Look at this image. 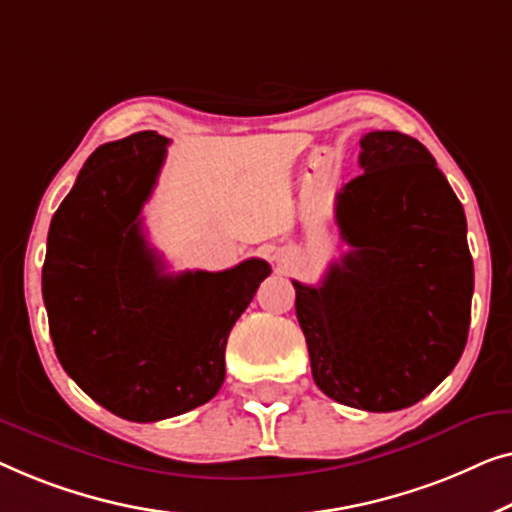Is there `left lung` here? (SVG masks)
Listing matches in <instances>:
<instances>
[{"mask_svg":"<svg viewBox=\"0 0 512 512\" xmlns=\"http://www.w3.org/2000/svg\"><path fill=\"white\" fill-rule=\"evenodd\" d=\"M364 174L336 194L352 250L320 285L292 280L315 385L345 406L390 413L434 390L462 357L473 259L466 215L427 148L401 132L359 141Z\"/></svg>","mask_w":512,"mask_h":512,"instance_id":"1","label":"left lung"}]
</instances>
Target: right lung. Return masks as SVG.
Instances as JSON below:
<instances>
[{"mask_svg":"<svg viewBox=\"0 0 512 512\" xmlns=\"http://www.w3.org/2000/svg\"><path fill=\"white\" fill-rule=\"evenodd\" d=\"M167 146V136L136 132L88 157L50 220L41 273L62 369L132 422L167 420L218 394L229 331L271 273L257 257L227 271L162 273L141 208Z\"/></svg>","mask_w":512,"mask_h":512,"instance_id":"right-lung-1","label":"right lung"}]
</instances>
